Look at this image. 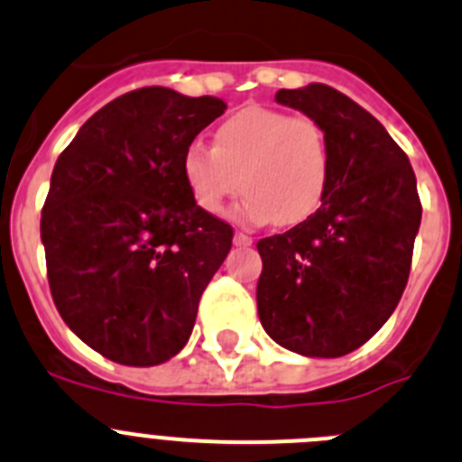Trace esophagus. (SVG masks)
Instances as JSON below:
<instances>
[{
	"mask_svg": "<svg viewBox=\"0 0 462 462\" xmlns=\"http://www.w3.org/2000/svg\"><path fill=\"white\" fill-rule=\"evenodd\" d=\"M235 245L248 248V245H253V236H248L245 232H235Z\"/></svg>",
	"mask_w": 462,
	"mask_h": 462,
	"instance_id": "34e87169",
	"label": "esophagus"
}]
</instances>
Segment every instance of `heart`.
Here are the masks:
<instances>
[{
  "mask_svg": "<svg viewBox=\"0 0 462 462\" xmlns=\"http://www.w3.org/2000/svg\"><path fill=\"white\" fill-rule=\"evenodd\" d=\"M189 193L207 214H221L241 187L236 217L294 226L312 217L326 196L330 148L321 125L266 106L236 111L214 132V148L189 145L182 157Z\"/></svg>",
  "mask_w": 462,
  "mask_h": 462,
  "instance_id": "1",
  "label": "heart"
}]
</instances>
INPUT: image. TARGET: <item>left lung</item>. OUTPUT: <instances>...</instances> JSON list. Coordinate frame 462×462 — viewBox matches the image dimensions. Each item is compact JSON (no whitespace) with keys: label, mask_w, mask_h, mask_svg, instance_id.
Returning <instances> with one entry per match:
<instances>
[{"label":"left lung","mask_w":462,"mask_h":462,"mask_svg":"<svg viewBox=\"0 0 462 462\" xmlns=\"http://www.w3.org/2000/svg\"><path fill=\"white\" fill-rule=\"evenodd\" d=\"M275 102L317 120L330 148L321 207L257 241V312L269 337L305 357H339L381 330L406 290L421 202L406 152L357 102L326 84Z\"/></svg>","instance_id":"1"}]
</instances>
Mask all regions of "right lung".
Returning a JSON list of instances; mask_svg holds the SVG:
<instances>
[{
	"label": "right lung",
	"mask_w": 462,
	"mask_h": 462,
	"mask_svg": "<svg viewBox=\"0 0 462 462\" xmlns=\"http://www.w3.org/2000/svg\"><path fill=\"white\" fill-rule=\"evenodd\" d=\"M227 109L163 86L102 106L56 159L41 239L68 328L127 367L178 356L232 248V227L196 205L182 157Z\"/></svg>",
	"instance_id": "obj_1"
}]
</instances>
